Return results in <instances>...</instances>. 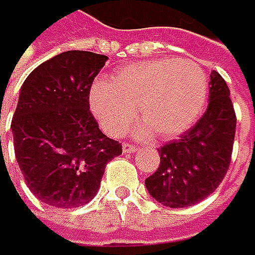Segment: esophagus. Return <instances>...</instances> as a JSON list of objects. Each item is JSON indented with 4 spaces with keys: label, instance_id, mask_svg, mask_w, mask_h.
<instances>
[{
    "label": "esophagus",
    "instance_id": "34e87169",
    "mask_svg": "<svg viewBox=\"0 0 255 255\" xmlns=\"http://www.w3.org/2000/svg\"><path fill=\"white\" fill-rule=\"evenodd\" d=\"M122 151L124 153H134V151H137V146H134L131 143H124L122 145Z\"/></svg>",
    "mask_w": 255,
    "mask_h": 255
}]
</instances>
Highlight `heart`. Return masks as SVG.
Masks as SVG:
<instances>
[{"label": "heart", "mask_w": 255, "mask_h": 255, "mask_svg": "<svg viewBox=\"0 0 255 255\" xmlns=\"http://www.w3.org/2000/svg\"><path fill=\"white\" fill-rule=\"evenodd\" d=\"M208 98V78L193 61L157 59L122 68L112 84L96 82L92 112L110 136H121L136 118L137 134L171 139L197 121Z\"/></svg>", "instance_id": "obj_1"}]
</instances>
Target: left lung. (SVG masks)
<instances>
[{
	"label": "left lung",
	"mask_w": 255,
	"mask_h": 255,
	"mask_svg": "<svg viewBox=\"0 0 255 255\" xmlns=\"http://www.w3.org/2000/svg\"><path fill=\"white\" fill-rule=\"evenodd\" d=\"M234 134L236 115L230 89L213 70L207 112L180 139L157 150L160 165L145 179V188L170 208L191 207L207 199L228 171Z\"/></svg>",
	"instance_id": "left-lung-1"
}]
</instances>
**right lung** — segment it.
Listing matches in <instances>:
<instances>
[{"label":"right lung","mask_w":255,"mask_h":255,"mask_svg":"<svg viewBox=\"0 0 255 255\" xmlns=\"http://www.w3.org/2000/svg\"><path fill=\"white\" fill-rule=\"evenodd\" d=\"M107 56L68 50L38 65L21 87L12 119L15 156L25 183L55 208L89 203L105 165L122 154L90 112L93 79Z\"/></svg>","instance_id":"obj_1"}]
</instances>
